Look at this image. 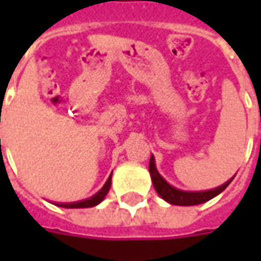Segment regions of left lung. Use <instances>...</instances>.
Returning a JSON list of instances; mask_svg holds the SVG:
<instances>
[{
  "instance_id": "left-lung-1",
  "label": "left lung",
  "mask_w": 261,
  "mask_h": 261,
  "mask_svg": "<svg viewBox=\"0 0 261 261\" xmlns=\"http://www.w3.org/2000/svg\"><path fill=\"white\" fill-rule=\"evenodd\" d=\"M149 173H151V179H152L153 187H155L156 193L164 198L165 201L170 202L173 205H197V204H202V202L214 198L215 196H218L219 193L224 192L225 189L229 186L232 179L235 177L233 176L230 180L224 183L222 186L213 189V190H205V192H185V190H179L176 187L170 186L169 183L159 175V172L156 170V166H155L153 155L149 159Z\"/></svg>"
}]
</instances>
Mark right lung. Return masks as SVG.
Segmentation results:
<instances>
[{
	"mask_svg": "<svg viewBox=\"0 0 261 261\" xmlns=\"http://www.w3.org/2000/svg\"><path fill=\"white\" fill-rule=\"evenodd\" d=\"M110 186H112V176H109L108 181L105 183V186L99 190V192L95 194V196L89 197L86 200H82V201H76V202H60V204H56L59 207H64V208H89V207H95L97 205L99 202L103 201V198L106 197V194L110 190Z\"/></svg>",
	"mask_w": 261,
	"mask_h": 261,
	"instance_id": "add662e5",
	"label": "right lung"
}]
</instances>
